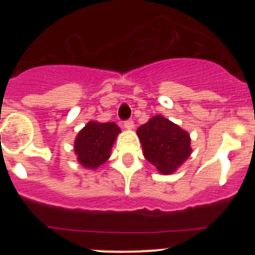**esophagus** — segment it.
I'll return each mask as SVG.
<instances>
[{"mask_svg":"<svg viewBox=\"0 0 255 255\" xmlns=\"http://www.w3.org/2000/svg\"><path fill=\"white\" fill-rule=\"evenodd\" d=\"M123 126H125L126 129H133V128H134V122H133L132 120H128L123 123Z\"/></svg>","mask_w":255,"mask_h":255,"instance_id":"obj_1","label":"esophagus"}]
</instances>
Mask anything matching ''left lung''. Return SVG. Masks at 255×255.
<instances>
[{"mask_svg": "<svg viewBox=\"0 0 255 255\" xmlns=\"http://www.w3.org/2000/svg\"><path fill=\"white\" fill-rule=\"evenodd\" d=\"M144 158L164 175L173 174L191 155V138L181 127L161 115L137 129Z\"/></svg>", "mask_w": 255, "mask_h": 255, "instance_id": "1", "label": "left lung"}]
</instances>
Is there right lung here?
Returning a JSON list of instances; mask_svg holds the SVG:
<instances>
[{
	"mask_svg": "<svg viewBox=\"0 0 255 255\" xmlns=\"http://www.w3.org/2000/svg\"><path fill=\"white\" fill-rule=\"evenodd\" d=\"M120 133L121 128L115 122L90 121L78 133L74 142V151L79 163L85 169L96 170L109 160Z\"/></svg>",
	"mask_w": 255,
	"mask_h": 255,
	"instance_id": "add662e5",
	"label": "right lung"
}]
</instances>
